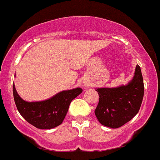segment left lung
I'll list each match as a JSON object with an SVG mask.
<instances>
[{
	"mask_svg": "<svg viewBox=\"0 0 160 160\" xmlns=\"http://www.w3.org/2000/svg\"><path fill=\"white\" fill-rule=\"evenodd\" d=\"M99 103L94 113L100 124L111 128L122 126L138 114L143 98V76L137 65L134 75L126 85L98 88Z\"/></svg>",
	"mask_w": 160,
	"mask_h": 160,
	"instance_id": "8db88e82",
	"label": "left lung"
}]
</instances>
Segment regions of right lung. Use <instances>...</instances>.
<instances>
[{"instance_id":"obj_1","label":"right lung","mask_w":160,"mask_h":160,"mask_svg":"<svg viewBox=\"0 0 160 160\" xmlns=\"http://www.w3.org/2000/svg\"><path fill=\"white\" fill-rule=\"evenodd\" d=\"M12 92L18 111L28 123L37 128L51 129L62 122L72 100L82 92V89L76 88L62 91L49 99L35 102L22 99L18 94L14 83Z\"/></svg>"}]
</instances>
